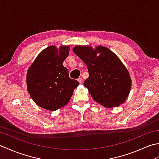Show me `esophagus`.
Instances as JSON below:
<instances>
[{
  "instance_id": "34e87169",
  "label": "esophagus",
  "mask_w": 159,
  "mask_h": 159,
  "mask_svg": "<svg viewBox=\"0 0 159 159\" xmlns=\"http://www.w3.org/2000/svg\"><path fill=\"white\" fill-rule=\"evenodd\" d=\"M78 81H79L80 84H82V83H83V79H82V78H79V79H78Z\"/></svg>"
}]
</instances>
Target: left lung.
Here are the masks:
<instances>
[{"label": "left lung", "instance_id": "obj_1", "mask_svg": "<svg viewBox=\"0 0 159 159\" xmlns=\"http://www.w3.org/2000/svg\"><path fill=\"white\" fill-rule=\"evenodd\" d=\"M76 55L87 66L88 79L83 85L96 102L106 107L119 106L124 102L131 89V79L119 58L106 47L76 46ZM100 55L97 57L96 54Z\"/></svg>", "mask_w": 159, "mask_h": 159}]
</instances>
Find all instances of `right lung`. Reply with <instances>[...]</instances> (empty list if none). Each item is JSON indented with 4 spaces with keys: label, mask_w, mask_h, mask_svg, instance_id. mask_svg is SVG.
<instances>
[{
    "label": "right lung",
    "mask_w": 159,
    "mask_h": 159,
    "mask_svg": "<svg viewBox=\"0 0 159 159\" xmlns=\"http://www.w3.org/2000/svg\"><path fill=\"white\" fill-rule=\"evenodd\" d=\"M69 55V46L59 49L50 46L37 57L26 76L27 89L31 98L40 107L56 111L68 103L74 89L79 85L69 77L63 61Z\"/></svg>",
    "instance_id": "obj_1"
}]
</instances>
